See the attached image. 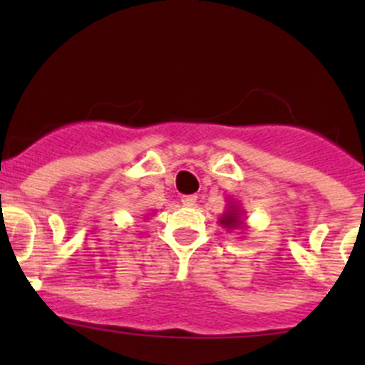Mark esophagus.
<instances>
[{
    "mask_svg": "<svg viewBox=\"0 0 365 365\" xmlns=\"http://www.w3.org/2000/svg\"><path fill=\"white\" fill-rule=\"evenodd\" d=\"M196 201H197L196 194H192V196H183L182 197L183 206H194V205H196Z\"/></svg>",
    "mask_w": 365,
    "mask_h": 365,
    "instance_id": "esophagus-1",
    "label": "esophagus"
}]
</instances>
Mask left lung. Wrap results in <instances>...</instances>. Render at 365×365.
Segmentation results:
<instances>
[{
    "instance_id": "8db88e82",
    "label": "left lung",
    "mask_w": 365,
    "mask_h": 365,
    "mask_svg": "<svg viewBox=\"0 0 365 365\" xmlns=\"http://www.w3.org/2000/svg\"><path fill=\"white\" fill-rule=\"evenodd\" d=\"M245 217L244 212H242V206L237 203V201H231L227 200V208L222 215L219 217V222L220 226L226 227L227 231H233V230H244L245 227Z\"/></svg>"
}]
</instances>
